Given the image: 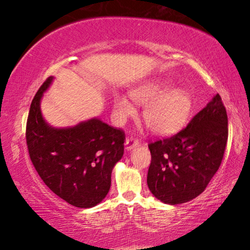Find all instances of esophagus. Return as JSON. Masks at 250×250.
<instances>
[{
  "label": "esophagus",
  "instance_id": "1",
  "mask_svg": "<svg viewBox=\"0 0 250 250\" xmlns=\"http://www.w3.org/2000/svg\"><path fill=\"white\" fill-rule=\"evenodd\" d=\"M125 145V149L129 151V150H131V149H133V147H135V146H137L139 145V141H138V140H137V139H135V138H132V137H130V138H128V139H126Z\"/></svg>",
  "mask_w": 250,
  "mask_h": 250
}]
</instances>
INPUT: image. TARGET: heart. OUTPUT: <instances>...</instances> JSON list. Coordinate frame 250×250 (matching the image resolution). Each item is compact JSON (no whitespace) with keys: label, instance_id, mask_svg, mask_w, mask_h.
Segmentation results:
<instances>
[{"label":"heart","instance_id":"1","mask_svg":"<svg viewBox=\"0 0 250 250\" xmlns=\"http://www.w3.org/2000/svg\"><path fill=\"white\" fill-rule=\"evenodd\" d=\"M167 82H153L131 91L132 98L146 104L143 117L146 125L155 133L170 134L179 130L191 115L193 99L184 89H171ZM113 105L120 120L133 115L135 109L128 97L116 95Z\"/></svg>","mask_w":250,"mask_h":250}]
</instances>
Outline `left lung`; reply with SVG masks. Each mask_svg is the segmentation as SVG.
I'll return each mask as SVG.
<instances>
[{"label": "left lung", "instance_id": "8db88e82", "mask_svg": "<svg viewBox=\"0 0 250 250\" xmlns=\"http://www.w3.org/2000/svg\"><path fill=\"white\" fill-rule=\"evenodd\" d=\"M227 125L226 109L217 94L180 132L151 142L146 177L151 193L166 204L176 205L204 192L222 163Z\"/></svg>", "mask_w": 250, "mask_h": 250}]
</instances>
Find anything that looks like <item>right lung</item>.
<instances>
[{
	"label": "right lung",
	"mask_w": 250,
	"mask_h": 250,
	"mask_svg": "<svg viewBox=\"0 0 250 250\" xmlns=\"http://www.w3.org/2000/svg\"><path fill=\"white\" fill-rule=\"evenodd\" d=\"M52 82L53 77L46 79L29 108V158L41 179L57 196L79 208H89L109 192L112 168L124 155L125 132L97 118L71 128H53L41 111L42 97Z\"/></svg>",
	"instance_id": "obj_1"
}]
</instances>
